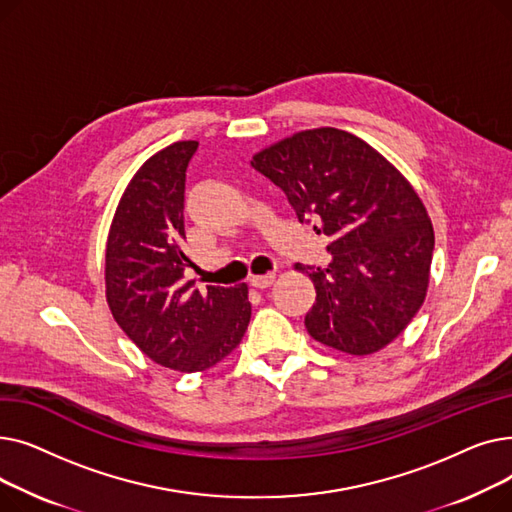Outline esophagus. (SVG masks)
Masks as SVG:
<instances>
[{
	"instance_id": "34e87169",
	"label": "esophagus",
	"mask_w": 512,
	"mask_h": 512,
	"mask_svg": "<svg viewBox=\"0 0 512 512\" xmlns=\"http://www.w3.org/2000/svg\"><path fill=\"white\" fill-rule=\"evenodd\" d=\"M274 280H276V274H265V276H253L251 278V286H255V288H267V286H272L274 284Z\"/></svg>"
}]
</instances>
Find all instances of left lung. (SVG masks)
Here are the masks:
<instances>
[{
  "label": "left lung",
  "instance_id": "left-lung-1",
  "mask_svg": "<svg viewBox=\"0 0 512 512\" xmlns=\"http://www.w3.org/2000/svg\"><path fill=\"white\" fill-rule=\"evenodd\" d=\"M251 166L280 186L299 222L330 238L328 267L297 265L315 284L307 332L348 355H371L423 305L434 228L386 157L351 132L313 128L259 151Z\"/></svg>",
  "mask_w": 512,
  "mask_h": 512
}]
</instances>
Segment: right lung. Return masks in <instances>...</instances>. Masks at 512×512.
Masks as SVG:
<instances>
[{
  "mask_svg": "<svg viewBox=\"0 0 512 512\" xmlns=\"http://www.w3.org/2000/svg\"><path fill=\"white\" fill-rule=\"evenodd\" d=\"M197 141L149 157L120 199L105 249V297L124 334L176 371H205L240 344L251 319L247 284L195 288L184 272V182Z\"/></svg>",
  "mask_w": 512,
  "mask_h": 512,
  "instance_id": "right-lung-1",
  "label": "right lung"
}]
</instances>
